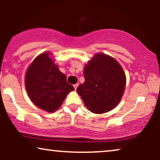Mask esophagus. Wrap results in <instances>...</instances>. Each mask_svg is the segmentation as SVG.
Listing matches in <instances>:
<instances>
[{"label": "esophagus", "instance_id": "1", "mask_svg": "<svg viewBox=\"0 0 160 160\" xmlns=\"http://www.w3.org/2000/svg\"><path fill=\"white\" fill-rule=\"evenodd\" d=\"M79 86V84L78 83H76V84H74V89H77V88H78V86Z\"/></svg>", "mask_w": 160, "mask_h": 160}]
</instances>
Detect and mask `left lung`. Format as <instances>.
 <instances>
[{"label":"left lung","instance_id":"8db88e82","mask_svg":"<svg viewBox=\"0 0 160 160\" xmlns=\"http://www.w3.org/2000/svg\"><path fill=\"white\" fill-rule=\"evenodd\" d=\"M85 82L77 92L84 104L94 113H104L120 103L126 78L125 72L115 58L104 53H97L83 71Z\"/></svg>","mask_w":160,"mask_h":160}]
</instances>
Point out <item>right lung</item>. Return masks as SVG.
I'll return each mask as SVG.
<instances>
[{"mask_svg": "<svg viewBox=\"0 0 160 160\" xmlns=\"http://www.w3.org/2000/svg\"><path fill=\"white\" fill-rule=\"evenodd\" d=\"M49 56V52H43L32 62L25 74V84L33 103L52 113L61 107L67 95L74 88L67 82L65 74Z\"/></svg>", "mask_w": 160, "mask_h": 160, "instance_id": "1", "label": "right lung"}]
</instances>
